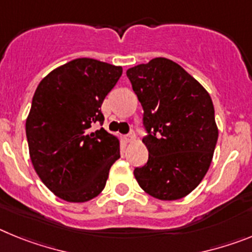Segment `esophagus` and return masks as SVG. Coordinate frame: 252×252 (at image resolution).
<instances>
[{
	"instance_id": "obj_1",
	"label": "esophagus",
	"mask_w": 252,
	"mask_h": 252,
	"mask_svg": "<svg viewBox=\"0 0 252 252\" xmlns=\"http://www.w3.org/2000/svg\"><path fill=\"white\" fill-rule=\"evenodd\" d=\"M125 139H126V141L127 142H132L133 140H135V135L131 132V133H128V135H126V136H125Z\"/></svg>"
}]
</instances>
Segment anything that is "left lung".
Returning <instances> with one entry per match:
<instances>
[{
  "instance_id": "1",
  "label": "left lung",
  "mask_w": 252,
  "mask_h": 252,
  "mask_svg": "<svg viewBox=\"0 0 252 252\" xmlns=\"http://www.w3.org/2000/svg\"><path fill=\"white\" fill-rule=\"evenodd\" d=\"M144 110L149 160L133 175L144 192L177 201L194 190L209 165L218 139L211 95L179 64L166 58L127 69Z\"/></svg>"
}]
</instances>
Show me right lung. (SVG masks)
Segmentation results:
<instances>
[{
  "mask_svg": "<svg viewBox=\"0 0 252 252\" xmlns=\"http://www.w3.org/2000/svg\"><path fill=\"white\" fill-rule=\"evenodd\" d=\"M122 74L121 66L79 58L51 70L37 86L26 119L29 153L49 190L83 203L103 190L120 158L119 137L103 127L101 106Z\"/></svg>",
  "mask_w": 252,
  "mask_h": 252,
  "instance_id": "right-lung-1",
  "label": "right lung"
}]
</instances>
